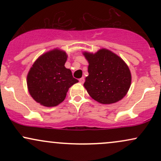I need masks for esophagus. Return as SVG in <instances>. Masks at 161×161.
I'll return each mask as SVG.
<instances>
[{"label":"esophagus","mask_w":161,"mask_h":161,"mask_svg":"<svg viewBox=\"0 0 161 161\" xmlns=\"http://www.w3.org/2000/svg\"><path fill=\"white\" fill-rule=\"evenodd\" d=\"M79 82L82 83V84H83V83L85 82V78H84V77H82V78H81L80 79H79Z\"/></svg>","instance_id":"34e87169"}]
</instances>
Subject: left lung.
Masks as SVG:
<instances>
[{"mask_svg": "<svg viewBox=\"0 0 161 161\" xmlns=\"http://www.w3.org/2000/svg\"><path fill=\"white\" fill-rule=\"evenodd\" d=\"M88 61V75L84 83L89 95L104 104L116 103L126 95L131 85L128 66L117 55L107 49L93 54L84 53Z\"/></svg>", "mask_w": 161, "mask_h": 161, "instance_id": "left-lung-1", "label": "left lung"}]
</instances>
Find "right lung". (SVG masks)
I'll return each instance as SVG.
<instances>
[{
  "label": "right lung",
  "instance_id": "obj_1",
  "mask_svg": "<svg viewBox=\"0 0 161 161\" xmlns=\"http://www.w3.org/2000/svg\"><path fill=\"white\" fill-rule=\"evenodd\" d=\"M66 53L55 49L42 55L27 75V86L33 99L45 107H54L64 101L69 88L78 82L71 70L64 66Z\"/></svg>",
  "mask_w": 161,
  "mask_h": 161
}]
</instances>
